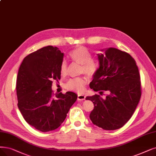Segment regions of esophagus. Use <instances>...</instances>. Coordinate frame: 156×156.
<instances>
[{
  "label": "esophagus",
  "mask_w": 156,
  "mask_h": 156,
  "mask_svg": "<svg viewBox=\"0 0 156 156\" xmlns=\"http://www.w3.org/2000/svg\"><path fill=\"white\" fill-rule=\"evenodd\" d=\"M86 98V96L84 95H78L77 96V99L78 101H83Z\"/></svg>",
  "instance_id": "esophagus-1"
}]
</instances>
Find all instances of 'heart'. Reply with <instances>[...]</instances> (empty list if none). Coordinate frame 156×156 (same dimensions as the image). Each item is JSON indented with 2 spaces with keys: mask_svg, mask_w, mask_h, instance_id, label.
I'll return each mask as SVG.
<instances>
[{
  "mask_svg": "<svg viewBox=\"0 0 156 156\" xmlns=\"http://www.w3.org/2000/svg\"><path fill=\"white\" fill-rule=\"evenodd\" d=\"M72 59L76 63L82 65L81 72L87 76L93 77L98 71V63L92 59V55L89 50L85 47H79L73 49L70 53ZM60 73L65 76L68 72V64L65 60H63L60 65ZM86 84L85 77H80L70 79L66 83L65 87L68 90L82 93L84 90V86Z\"/></svg>",
  "mask_w": 156,
  "mask_h": 156,
  "instance_id": "1",
  "label": "heart"
}]
</instances>
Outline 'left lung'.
<instances>
[{
  "label": "left lung",
  "instance_id": "1",
  "mask_svg": "<svg viewBox=\"0 0 156 156\" xmlns=\"http://www.w3.org/2000/svg\"><path fill=\"white\" fill-rule=\"evenodd\" d=\"M99 68L90 84L91 89L105 91V98L100 95L87 97L94 104L90 118L94 125L104 130L122 127L129 120L141 95L138 68L128 53L109 48L104 54H98Z\"/></svg>",
  "mask_w": 156,
  "mask_h": 156
}]
</instances>
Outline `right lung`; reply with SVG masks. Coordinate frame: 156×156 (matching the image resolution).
<instances>
[{"label":"right lung","mask_w":156,"mask_h":156,"mask_svg":"<svg viewBox=\"0 0 156 156\" xmlns=\"http://www.w3.org/2000/svg\"><path fill=\"white\" fill-rule=\"evenodd\" d=\"M63 56L57 47H43L27 55L18 70V107L25 120L41 132L58 128L77 98L72 91L54 95L52 90V82L61 79Z\"/></svg>","instance_id":"obj_1"}]
</instances>
